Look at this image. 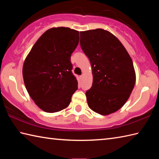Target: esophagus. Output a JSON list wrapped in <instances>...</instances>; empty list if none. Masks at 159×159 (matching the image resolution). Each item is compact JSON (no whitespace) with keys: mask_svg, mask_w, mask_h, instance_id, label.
<instances>
[{"mask_svg":"<svg viewBox=\"0 0 159 159\" xmlns=\"http://www.w3.org/2000/svg\"><path fill=\"white\" fill-rule=\"evenodd\" d=\"M83 78H84V75H83V74H82V75L80 76V80H81L83 79Z\"/></svg>","mask_w":159,"mask_h":159,"instance_id":"34e87169","label":"esophagus"}]
</instances>
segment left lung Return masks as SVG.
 Instances as JSON below:
<instances>
[{"instance_id": "1", "label": "left lung", "mask_w": 159, "mask_h": 159, "mask_svg": "<svg viewBox=\"0 0 159 159\" xmlns=\"http://www.w3.org/2000/svg\"><path fill=\"white\" fill-rule=\"evenodd\" d=\"M80 44L92 68L93 83L86 92L88 106L107 116L126 103L136 76L129 54L120 40L102 29L80 32Z\"/></svg>"}]
</instances>
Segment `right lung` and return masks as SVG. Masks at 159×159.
<instances>
[{"label":"right lung","mask_w":159,"mask_h":159,"mask_svg":"<svg viewBox=\"0 0 159 159\" xmlns=\"http://www.w3.org/2000/svg\"><path fill=\"white\" fill-rule=\"evenodd\" d=\"M79 42L76 30L52 28L40 37L26 57L22 69L25 87L32 100L46 112L65 109L78 89L70 60Z\"/></svg>","instance_id":"right-lung-1"}]
</instances>
